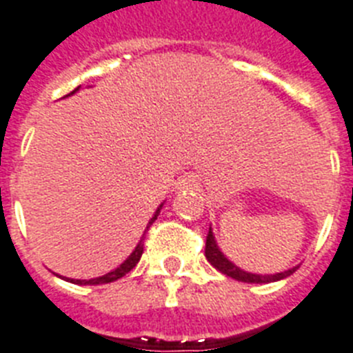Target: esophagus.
Masks as SVG:
<instances>
[{
  "mask_svg": "<svg viewBox=\"0 0 353 353\" xmlns=\"http://www.w3.org/2000/svg\"><path fill=\"white\" fill-rule=\"evenodd\" d=\"M197 183V176H194V174H186V176H183V179L179 181V186L181 188H194Z\"/></svg>",
  "mask_w": 353,
  "mask_h": 353,
  "instance_id": "obj_1",
  "label": "esophagus"
}]
</instances>
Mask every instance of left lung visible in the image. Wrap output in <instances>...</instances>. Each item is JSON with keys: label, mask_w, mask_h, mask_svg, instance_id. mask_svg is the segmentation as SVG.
I'll list each match as a JSON object with an SVG mask.
<instances>
[{"label": "left lung", "mask_w": 353, "mask_h": 353, "mask_svg": "<svg viewBox=\"0 0 353 353\" xmlns=\"http://www.w3.org/2000/svg\"><path fill=\"white\" fill-rule=\"evenodd\" d=\"M206 259L214 266V268L222 272L223 275H228V277L236 279V281H240V283H250V284H268V283H275V281H283V279L290 277L293 272H295L299 266H293V268H288L284 272H277V274H252V272H245L241 270L240 266H236L234 263L229 261L225 254L220 250L219 243L214 240L213 229L210 228V232H208L206 238Z\"/></svg>", "instance_id": "1"}]
</instances>
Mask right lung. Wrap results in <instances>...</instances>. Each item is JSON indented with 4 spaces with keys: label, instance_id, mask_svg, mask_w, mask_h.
Returning a JSON list of instances; mask_svg holds the SVG:
<instances>
[{
    "label": "right lung",
    "instance_id": "add662e5",
    "mask_svg": "<svg viewBox=\"0 0 353 353\" xmlns=\"http://www.w3.org/2000/svg\"><path fill=\"white\" fill-rule=\"evenodd\" d=\"M78 90H79V87L74 88V90L70 92V94H67L65 97L72 96V94H76V92H78ZM161 208H163V204H159L158 210L154 211V214H152V219L149 220V223H147V229L151 228L152 222H154V220L158 219L159 210H161ZM147 229H145V231H147ZM145 231H143L142 238H140V241H139V245H137L133 252H131L130 256H128V259H125V261L122 263V265H119L115 270L108 272V274H104V275H101V277H96V279H69V277H62V279H65L67 283L79 284V286H97V284H108V283H113V281H117V279L124 277V275L128 274V272H131V270H133L134 266H137V263H139L140 257H142V254H143V240H145Z\"/></svg>",
    "mask_w": 353,
    "mask_h": 353
}]
</instances>
